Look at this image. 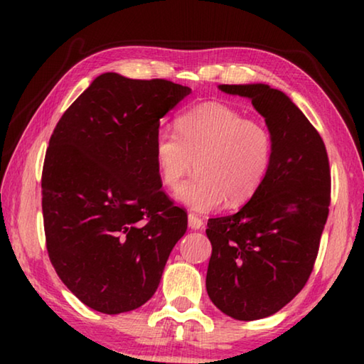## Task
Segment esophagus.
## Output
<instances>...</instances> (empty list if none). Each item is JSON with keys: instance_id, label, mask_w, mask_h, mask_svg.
Returning <instances> with one entry per match:
<instances>
[{"instance_id": "obj_1", "label": "esophagus", "mask_w": 364, "mask_h": 364, "mask_svg": "<svg viewBox=\"0 0 364 364\" xmlns=\"http://www.w3.org/2000/svg\"><path fill=\"white\" fill-rule=\"evenodd\" d=\"M188 225L191 230H200L202 225H204V221H202V218L197 217L196 213H189L188 215Z\"/></svg>"}]
</instances>
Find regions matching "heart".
Here are the masks:
<instances>
[{
  "label": "heart",
  "mask_w": 364,
  "mask_h": 364,
  "mask_svg": "<svg viewBox=\"0 0 364 364\" xmlns=\"http://www.w3.org/2000/svg\"><path fill=\"white\" fill-rule=\"evenodd\" d=\"M175 132L159 130L152 154L160 181L178 189L176 197L196 212H210L250 200L269 173L274 138L260 120L245 119L226 104L205 102L176 117ZM195 165H192V162Z\"/></svg>",
  "instance_id": "b5f03b06"
}]
</instances>
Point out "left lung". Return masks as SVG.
Masks as SVG:
<instances>
[{
	"label": "left lung",
	"instance_id": "obj_1",
	"mask_svg": "<svg viewBox=\"0 0 364 364\" xmlns=\"http://www.w3.org/2000/svg\"><path fill=\"white\" fill-rule=\"evenodd\" d=\"M252 100L274 138L269 173L241 210L208 218V297L225 315L254 321L279 311L315 267L329 215L324 141L289 97L268 85H221Z\"/></svg>",
	"mask_w": 364,
	"mask_h": 364
}]
</instances>
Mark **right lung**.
<instances>
[{"instance_id": "right-lung-1", "label": "right lung", "mask_w": 364, "mask_h": 364, "mask_svg": "<svg viewBox=\"0 0 364 364\" xmlns=\"http://www.w3.org/2000/svg\"><path fill=\"white\" fill-rule=\"evenodd\" d=\"M191 90L102 73L65 110L41 173L49 260L86 306L117 315L149 300L188 228L152 154L160 119Z\"/></svg>"}]
</instances>
